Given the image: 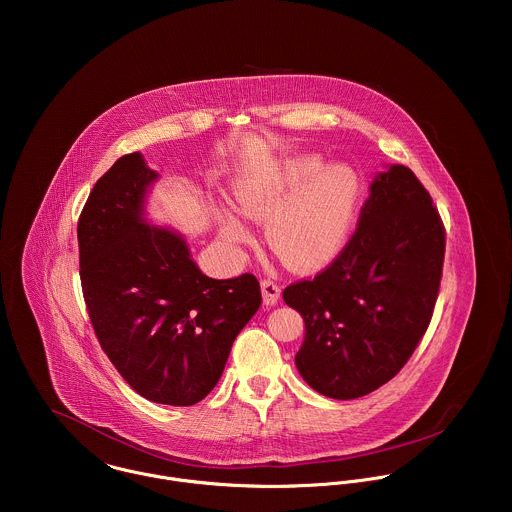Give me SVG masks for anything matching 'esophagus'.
Returning a JSON list of instances; mask_svg holds the SVG:
<instances>
[{
    "label": "esophagus",
    "mask_w": 512,
    "mask_h": 512,
    "mask_svg": "<svg viewBox=\"0 0 512 512\" xmlns=\"http://www.w3.org/2000/svg\"><path fill=\"white\" fill-rule=\"evenodd\" d=\"M260 288H262V299H264V305L272 307V305H276V303H278L280 293H282L278 284H274L272 280H264V282L260 284Z\"/></svg>",
    "instance_id": "esophagus-1"
}]
</instances>
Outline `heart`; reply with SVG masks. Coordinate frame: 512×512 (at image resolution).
I'll list each match as a JSON object with an SVG mask.
<instances>
[{
    "label": "heart",
    "instance_id": "b5f03b06",
    "mask_svg": "<svg viewBox=\"0 0 512 512\" xmlns=\"http://www.w3.org/2000/svg\"><path fill=\"white\" fill-rule=\"evenodd\" d=\"M359 199V179L349 165L323 167L319 155H297L278 171L236 185L234 205L244 219L268 222L272 250L295 270L327 266L343 250ZM228 246L250 242L248 228L219 211Z\"/></svg>",
    "mask_w": 512,
    "mask_h": 512
}]
</instances>
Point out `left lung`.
Wrapping results in <instances>:
<instances>
[{"instance_id": "left-lung-1", "label": "left lung", "mask_w": 512, "mask_h": 512, "mask_svg": "<svg viewBox=\"0 0 512 512\" xmlns=\"http://www.w3.org/2000/svg\"><path fill=\"white\" fill-rule=\"evenodd\" d=\"M443 254V222L412 169L378 173L341 254L284 290L305 323L295 355L303 380L323 396L353 400L394 378L432 321Z\"/></svg>"}]
</instances>
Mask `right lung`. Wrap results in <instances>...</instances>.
Listing matches in <instances>:
<instances>
[{
	"mask_svg": "<svg viewBox=\"0 0 512 512\" xmlns=\"http://www.w3.org/2000/svg\"><path fill=\"white\" fill-rule=\"evenodd\" d=\"M157 177L134 151L96 181L76 230L80 282L100 347L124 380L151 402L193 406L217 386L262 293L252 274L205 276L179 232L144 219Z\"/></svg>",
	"mask_w": 512,
	"mask_h": 512,
	"instance_id": "add662e5",
	"label": "right lung"
}]
</instances>
